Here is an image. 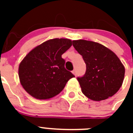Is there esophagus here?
<instances>
[{
	"label": "esophagus",
	"mask_w": 133,
	"mask_h": 133,
	"mask_svg": "<svg viewBox=\"0 0 133 133\" xmlns=\"http://www.w3.org/2000/svg\"><path fill=\"white\" fill-rule=\"evenodd\" d=\"M72 73L75 75H77V72H76V70H75V69H74V70H72Z\"/></svg>",
	"instance_id": "34e87169"
}]
</instances>
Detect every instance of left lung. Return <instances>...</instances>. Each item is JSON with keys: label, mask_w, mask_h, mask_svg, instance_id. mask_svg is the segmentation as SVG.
Returning a JSON list of instances; mask_svg holds the SVG:
<instances>
[{"label": "left lung", "mask_w": 133, "mask_h": 133, "mask_svg": "<svg viewBox=\"0 0 133 133\" xmlns=\"http://www.w3.org/2000/svg\"><path fill=\"white\" fill-rule=\"evenodd\" d=\"M72 45L82 55L87 67L83 77H77L83 93L96 101L113 96L122 86L125 72L118 56L92 41H72Z\"/></svg>", "instance_id": "obj_1"}]
</instances>
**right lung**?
Wrapping results in <instances>:
<instances>
[{"mask_svg":"<svg viewBox=\"0 0 133 133\" xmlns=\"http://www.w3.org/2000/svg\"><path fill=\"white\" fill-rule=\"evenodd\" d=\"M72 45L67 38H54L42 43L20 63L18 76L24 90L37 99H49L63 90L75 75L64 67L62 55Z\"/></svg>","mask_w":133,"mask_h":133,"instance_id":"add662e5","label":"right lung"}]
</instances>
